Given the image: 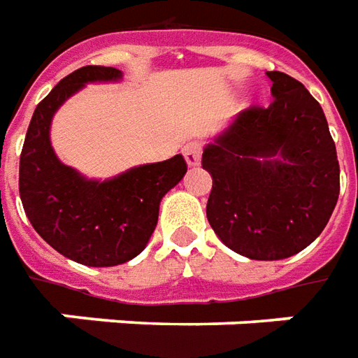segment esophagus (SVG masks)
I'll return each instance as SVG.
<instances>
[{
    "mask_svg": "<svg viewBox=\"0 0 358 358\" xmlns=\"http://www.w3.org/2000/svg\"><path fill=\"white\" fill-rule=\"evenodd\" d=\"M182 153H184L187 166H197L199 159H201V145L197 143V141H189V143L184 145Z\"/></svg>",
    "mask_w": 358,
    "mask_h": 358,
    "instance_id": "obj_1",
    "label": "esophagus"
}]
</instances>
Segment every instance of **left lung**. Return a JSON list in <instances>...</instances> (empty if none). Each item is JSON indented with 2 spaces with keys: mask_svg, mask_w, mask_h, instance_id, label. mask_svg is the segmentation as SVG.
I'll return each instance as SVG.
<instances>
[{
  "mask_svg": "<svg viewBox=\"0 0 358 358\" xmlns=\"http://www.w3.org/2000/svg\"><path fill=\"white\" fill-rule=\"evenodd\" d=\"M267 108H248L203 147L213 187L207 219L240 256L285 259L326 229L339 197V162L327 120L306 87L267 71Z\"/></svg>",
  "mask_w": 358,
  "mask_h": 358,
  "instance_id": "8db88e82",
  "label": "left lung"
}]
</instances>
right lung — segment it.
Here are the masks:
<instances>
[{
	"mask_svg": "<svg viewBox=\"0 0 358 358\" xmlns=\"http://www.w3.org/2000/svg\"><path fill=\"white\" fill-rule=\"evenodd\" d=\"M116 67L85 66L64 77L40 102L27 129L19 166L24 213L62 256L89 267H112L139 256L159 221L161 199L184 178L182 155L139 164L106 180L87 178L57 159L50 141L59 106L89 83H116Z\"/></svg>",
	"mask_w": 358,
	"mask_h": 358,
	"instance_id": "add662e5",
	"label": "right lung"
}]
</instances>
